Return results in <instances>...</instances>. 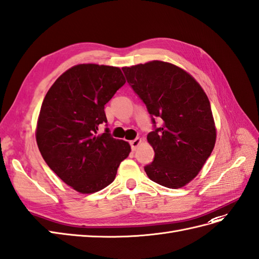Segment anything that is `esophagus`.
<instances>
[{"instance_id":"esophagus-1","label":"esophagus","mask_w":259,"mask_h":259,"mask_svg":"<svg viewBox=\"0 0 259 259\" xmlns=\"http://www.w3.org/2000/svg\"><path fill=\"white\" fill-rule=\"evenodd\" d=\"M140 142H141V139H139V138L135 139V140L130 141V145H131L132 151H136L137 150V148L139 147V144H140Z\"/></svg>"}]
</instances>
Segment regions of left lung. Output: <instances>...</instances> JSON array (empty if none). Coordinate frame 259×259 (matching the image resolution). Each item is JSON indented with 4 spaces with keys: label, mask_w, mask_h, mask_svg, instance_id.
Instances as JSON below:
<instances>
[{
    "label": "left lung",
    "mask_w": 259,
    "mask_h": 259,
    "mask_svg": "<svg viewBox=\"0 0 259 259\" xmlns=\"http://www.w3.org/2000/svg\"><path fill=\"white\" fill-rule=\"evenodd\" d=\"M131 89L147 106L153 124L148 141L154 160L144 170L151 181L181 188L197 176L215 143L210 102L196 79L163 61L122 68ZM160 118L161 125H156Z\"/></svg>",
    "instance_id": "obj_1"
}]
</instances>
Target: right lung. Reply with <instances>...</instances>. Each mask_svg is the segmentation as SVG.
Instances as JSON below:
<instances>
[{"mask_svg": "<svg viewBox=\"0 0 259 259\" xmlns=\"http://www.w3.org/2000/svg\"><path fill=\"white\" fill-rule=\"evenodd\" d=\"M125 83L119 68L78 64L51 86L39 114L36 140L45 162L61 180L82 194H92L114 182L130 145L112 138L105 105Z\"/></svg>", "mask_w": 259, "mask_h": 259, "instance_id": "right-lung-1", "label": "right lung"}]
</instances>
